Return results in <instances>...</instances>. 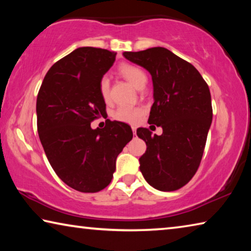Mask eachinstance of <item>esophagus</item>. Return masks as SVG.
<instances>
[{
  "instance_id": "1",
  "label": "esophagus",
  "mask_w": 251,
  "mask_h": 251,
  "mask_svg": "<svg viewBox=\"0 0 251 251\" xmlns=\"http://www.w3.org/2000/svg\"><path fill=\"white\" fill-rule=\"evenodd\" d=\"M131 129H133V134L136 135V127H131Z\"/></svg>"
}]
</instances>
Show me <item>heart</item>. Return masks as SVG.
I'll use <instances>...</instances> for the list:
<instances>
[{
	"label": "heart",
	"instance_id": "b5f03b06",
	"mask_svg": "<svg viewBox=\"0 0 251 251\" xmlns=\"http://www.w3.org/2000/svg\"><path fill=\"white\" fill-rule=\"evenodd\" d=\"M120 73L137 90H142L147 84V75L141 67L123 64L120 67ZM100 94L105 101L110 100V83L109 78L104 76L100 82ZM144 113L143 108L135 107V106H120L113 113V118L118 122L127 123V124H136L142 117Z\"/></svg>",
	"mask_w": 251,
	"mask_h": 251
}]
</instances>
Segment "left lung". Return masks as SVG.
<instances>
[{
    "label": "left lung",
    "mask_w": 251,
    "mask_h": 251,
    "mask_svg": "<svg viewBox=\"0 0 251 251\" xmlns=\"http://www.w3.org/2000/svg\"><path fill=\"white\" fill-rule=\"evenodd\" d=\"M123 55L151 73L154 104L148 123L163 128L160 136L137 129L147 146L139 169L154 188L174 192L192 179L201 161L212 121L209 87L190 63L165 48Z\"/></svg>",
    "instance_id": "obj_1"
}]
</instances>
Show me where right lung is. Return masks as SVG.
<instances>
[{
  "mask_svg": "<svg viewBox=\"0 0 251 251\" xmlns=\"http://www.w3.org/2000/svg\"><path fill=\"white\" fill-rule=\"evenodd\" d=\"M115 57L107 50L76 49L50 67L37 95V131L46 157L56 175L82 193L109 185L118 154L133 138L122 122L91 127L106 113L100 82Z\"/></svg>",
  "mask_w": 251,
  "mask_h": 251,
  "instance_id": "add662e5",
  "label": "right lung"
}]
</instances>
